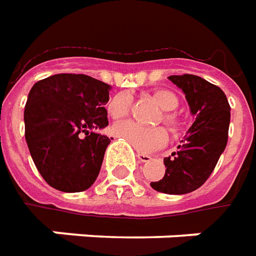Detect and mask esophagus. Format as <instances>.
I'll return each instance as SVG.
<instances>
[{
  "instance_id": "obj_1",
  "label": "esophagus",
  "mask_w": 256,
  "mask_h": 256,
  "mask_svg": "<svg viewBox=\"0 0 256 256\" xmlns=\"http://www.w3.org/2000/svg\"><path fill=\"white\" fill-rule=\"evenodd\" d=\"M136 157H138V160L140 161V162H148V161L152 160V157H150L148 154H144V153H138Z\"/></svg>"
}]
</instances>
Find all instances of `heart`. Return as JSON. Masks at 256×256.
I'll use <instances>...</instances> for the list:
<instances>
[{
    "instance_id": "obj_1",
    "label": "heart",
    "mask_w": 256,
    "mask_h": 256,
    "mask_svg": "<svg viewBox=\"0 0 256 256\" xmlns=\"http://www.w3.org/2000/svg\"><path fill=\"white\" fill-rule=\"evenodd\" d=\"M154 99L158 103L164 112H174L179 106L178 96L168 90H154ZM132 98L130 94H118L116 95L108 103V114L114 120H121L128 116L131 108ZM164 122H166L172 131H176L179 120L174 113L164 114ZM113 134L116 138H121L126 144H130L136 152H152L156 148L164 146L168 140V135L164 128H148L136 122H121L113 126Z\"/></svg>"
}]
</instances>
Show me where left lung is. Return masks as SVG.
Segmentation results:
<instances>
[{"instance_id":"1","label":"left lung","mask_w":256,"mask_h":256,"mask_svg":"<svg viewBox=\"0 0 256 256\" xmlns=\"http://www.w3.org/2000/svg\"><path fill=\"white\" fill-rule=\"evenodd\" d=\"M183 90L194 122L176 152L164 158L166 175L150 186L166 194H186L204 184L228 143L230 106L216 85L193 74L170 76Z\"/></svg>"}]
</instances>
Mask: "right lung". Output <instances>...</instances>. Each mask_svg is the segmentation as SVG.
I'll list each match as a JSON object with an SVG mask.
<instances>
[{
	"label": "right lung",
	"instance_id": "obj_1",
	"mask_svg": "<svg viewBox=\"0 0 256 256\" xmlns=\"http://www.w3.org/2000/svg\"><path fill=\"white\" fill-rule=\"evenodd\" d=\"M112 86L85 74H55L32 85L24 108V136L32 158L54 189L77 193L99 175L108 139Z\"/></svg>",
	"mask_w": 256,
	"mask_h": 256
}]
</instances>
